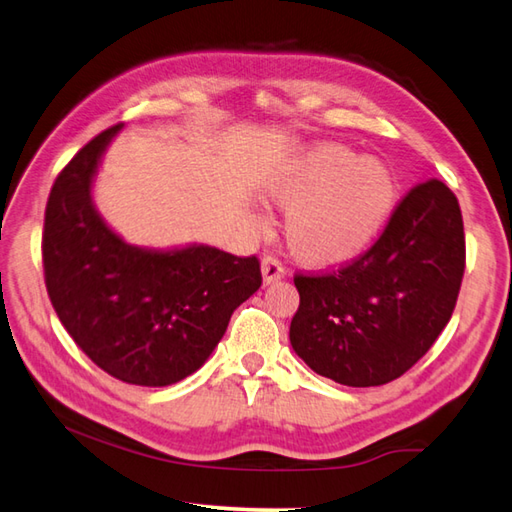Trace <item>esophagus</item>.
Listing matches in <instances>:
<instances>
[{
    "label": "esophagus",
    "mask_w": 512,
    "mask_h": 512,
    "mask_svg": "<svg viewBox=\"0 0 512 512\" xmlns=\"http://www.w3.org/2000/svg\"><path fill=\"white\" fill-rule=\"evenodd\" d=\"M262 275H264V284H273V281L286 275V268H284V264H281L279 257L266 255L262 259Z\"/></svg>",
    "instance_id": "esophagus-1"
}]
</instances>
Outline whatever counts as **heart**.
I'll return each mask as SVG.
<instances>
[{"mask_svg":"<svg viewBox=\"0 0 512 512\" xmlns=\"http://www.w3.org/2000/svg\"><path fill=\"white\" fill-rule=\"evenodd\" d=\"M273 195L290 209L286 239L292 255L310 266H339L383 231L398 187L383 162L343 145H319L281 173Z\"/></svg>","mask_w":512,"mask_h":512,"instance_id":"1","label":"heart"}]
</instances>
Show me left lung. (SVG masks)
I'll use <instances>...</instances> for the list:
<instances>
[{
    "mask_svg": "<svg viewBox=\"0 0 512 512\" xmlns=\"http://www.w3.org/2000/svg\"><path fill=\"white\" fill-rule=\"evenodd\" d=\"M466 266L462 211L438 178L411 187L365 253L297 273L290 343L314 372L347 387L385 385L436 343Z\"/></svg>",
    "mask_w": 512,
    "mask_h": 512,
    "instance_id": "left-lung-1",
    "label": "left lung"
}]
</instances>
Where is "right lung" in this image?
Listing matches in <instances>:
<instances>
[{"label": "right lung", "instance_id": "right-lung-1", "mask_svg": "<svg viewBox=\"0 0 512 512\" xmlns=\"http://www.w3.org/2000/svg\"><path fill=\"white\" fill-rule=\"evenodd\" d=\"M118 123L94 136L50 189L41 255L59 321L85 356L123 383L165 387L204 365L233 310L262 286L255 255L211 246L154 253L127 246L90 198Z\"/></svg>", "mask_w": 512, "mask_h": 512}]
</instances>
